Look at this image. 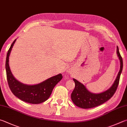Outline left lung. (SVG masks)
<instances>
[{"label":"left lung","instance_id":"left-lung-1","mask_svg":"<svg viewBox=\"0 0 127 127\" xmlns=\"http://www.w3.org/2000/svg\"><path fill=\"white\" fill-rule=\"evenodd\" d=\"M117 54L121 63L120 70L114 83L106 91L99 94L91 93L83 84L73 79L75 86L71 93V99L75 105L84 109H88L102 104L112 97L118 86L120 76L123 69V59L119 52L118 47H117Z\"/></svg>","mask_w":127,"mask_h":127}]
</instances>
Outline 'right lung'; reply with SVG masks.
Instances as JSON below:
<instances>
[{"mask_svg": "<svg viewBox=\"0 0 127 127\" xmlns=\"http://www.w3.org/2000/svg\"><path fill=\"white\" fill-rule=\"evenodd\" d=\"M16 40L11 44L6 58L5 69L9 88L14 95L24 102L32 104H39L45 102L49 98L53 89L61 81L63 76L59 74L35 85L24 84L17 80L11 73L9 65V57Z\"/></svg>", "mask_w": 127, "mask_h": 127, "instance_id": "right-lung-1", "label": "right lung"}]
</instances>
